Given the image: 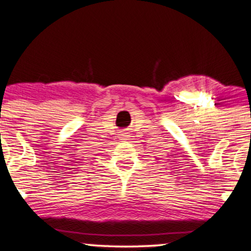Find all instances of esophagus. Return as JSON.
Instances as JSON below:
<instances>
[{
  "instance_id": "obj_1",
  "label": "esophagus",
  "mask_w": 251,
  "mask_h": 251,
  "mask_svg": "<svg viewBox=\"0 0 251 251\" xmlns=\"http://www.w3.org/2000/svg\"><path fill=\"white\" fill-rule=\"evenodd\" d=\"M119 138H120V140H128L129 139V134H128V132H126V131H120L119 132Z\"/></svg>"
}]
</instances>
